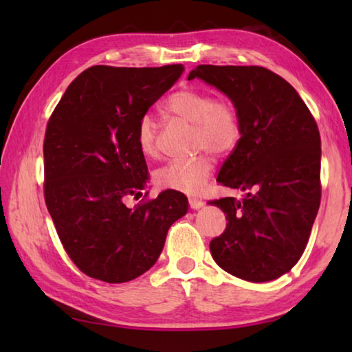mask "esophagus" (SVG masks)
<instances>
[{
    "instance_id": "1",
    "label": "esophagus",
    "mask_w": 352,
    "mask_h": 352,
    "mask_svg": "<svg viewBox=\"0 0 352 352\" xmlns=\"http://www.w3.org/2000/svg\"><path fill=\"white\" fill-rule=\"evenodd\" d=\"M189 205L192 210H200V208L205 205V201L201 199H197V197H189Z\"/></svg>"
}]
</instances>
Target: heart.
I'll return each mask as SVG.
<instances>
[{
    "label": "heart",
    "instance_id": "obj_1",
    "mask_svg": "<svg viewBox=\"0 0 352 352\" xmlns=\"http://www.w3.org/2000/svg\"><path fill=\"white\" fill-rule=\"evenodd\" d=\"M162 113L194 126V148L225 157L234 151L242 136L239 111L230 100L214 98L200 88H182L164 99ZM136 144L147 158H157V126L144 116L136 127ZM212 174V162L205 153L188 160H175L155 172L153 180L160 189L197 194Z\"/></svg>",
    "mask_w": 352,
    "mask_h": 352
}]
</instances>
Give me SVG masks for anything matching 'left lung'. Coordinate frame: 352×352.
I'll use <instances>...</instances> for the list:
<instances>
[{"label":"left lung","instance_id":"8db88e82","mask_svg":"<svg viewBox=\"0 0 352 352\" xmlns=\"http://www.w3.org/2000/svg\"><path fill=\"white\" fill-rule=\"evenodd\" d=\"M201 79L231 99L242 136L220 168L217 182L245 197L211 200L225 212L226 228L210 250L225 272L265 283L290 272L307 245L317 217L321 141L317 122L300 94L262 67L199 65Z\"/></svg>","mask_w":352,"mask_h":352}]
</instances>
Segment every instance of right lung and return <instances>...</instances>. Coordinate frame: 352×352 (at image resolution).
Instances as JSON below:
<instances>
[{"label":"right lung","instance_id":"obj_1","mask_svg":"<svg viewBox=\"0 0 352 352\" xmlns=\"http://www.w3.org/2000/svg\"><path fill=\"white\" fill-rule=\"evenodd\" d=\"M183 69L96 65L69 83L47 121L45 201L65 252L90 278L118 284L142 275L188 211L186 195L168 189L126 205L148 180L136 127Z\"/></svg>","mask_w":352,"mask_h":352}]
</instances>
